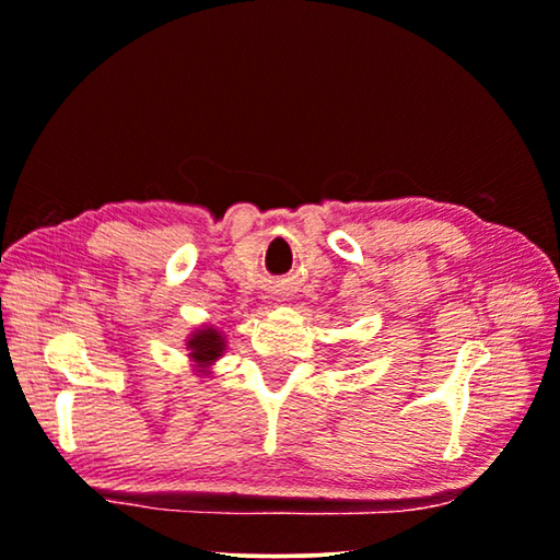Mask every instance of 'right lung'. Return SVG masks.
I'll use <instances>...</instances> for the list:
<instances>
[{
	"instance_id": "obj_1",
	"label": "right lung",
	"mask_w": 560,
	"mask_h": 560,
	"mask_svg": "<svg viewBox=\"0 0 560 560\" xmlns=\"http://www.w3.org/2000/svg\"><path fill=\"white\" fill-rule=\"evenodd\" d=\"M188 349H190V357H194V362L211 364L213 360H219L223 349H226V341H223V337L215 329H200L190 337Z\"/></svg>"
}]
</instances>
